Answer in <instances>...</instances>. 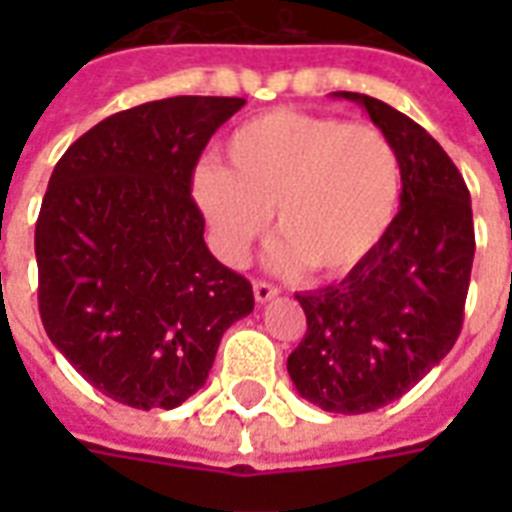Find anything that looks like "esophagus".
I'll list each match as a JSON object with an SVG mask.
<instances>
[{"label": "esophagus", "mask_w": 512, "mask_h": 512, "mask_svg": "<svg viewBox=\"0 0 512 512\" xmlns=\"http://www.w3.org/2000/svg\"><path fill=\"white\" fill-rule=\"evenodd\" d=\"M252 289H255L257 303H268L271 297L279 295V287H273V284H268V281H255V284H252Z\"/></svg>", "instance_id": "esophagus-1"}]
</instances>
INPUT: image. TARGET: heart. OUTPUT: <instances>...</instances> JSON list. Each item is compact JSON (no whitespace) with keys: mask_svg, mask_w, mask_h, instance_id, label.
Listing matches in <instances>:
<instances>
[{"mask_svg":"<svg viewBox=\"0 0 512 512\" xmlns=\"http://www.w3.org/2000/svg\"><path fill=\"white\" fill-rule=\"evenodd\" d=\"M215 249L241 263L271 212L276 271L342 276L380 247L396 220L401 159L372 124L305 111L255 116L225 140L223 164L193 175Z\"/></svg>","mask_w":512,"mask_h":512,"instance_id":"1","label":"heart"}]
</instances>
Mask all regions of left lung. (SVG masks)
Wrapping results in <instances>:
<instances>
[{
  "instance_id": "left-lung-1",
  "label": "left lung",
  "mask_w": 512,
  "mask_h": 512,
  "mask_svg": "<svg viewBox=\"0 0 512 512\" xmlns=\"http://www.w3.org/2000/svg\"><path fill=\"white\" fill-rule=\"evenodd\" d=\"M335 98L361 103L396 146L401 209L340 284L295 295L308 329L287 369L305 401L364 414L404 396L457 342L476 233L468 185L420 124L369 95Z\"/></svg>"
}]
</instances>
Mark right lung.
<instances>
[{
	"instance_id": "add662e5",
	"label": "right lung",
	"mask_w": 512,
	"mask_h": 512,
	"mask_svg": "<svg viewBox=\"0 0 512 512\" xmlns=\"http://www.w3.org/2000/svg\"><path fill=\"white\" fill-rule=\"evenodd\" d=\"M244 98L151 100L95 124L52 170L36 220L39 316L76 372L132 409H175L255 308L204 244L201 151Z\"/></svg>"
}]
</instances>
